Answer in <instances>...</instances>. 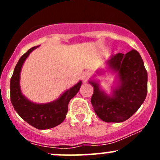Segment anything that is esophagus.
I'll return each instance as SVG.
<instances>
[{
	"mask_svg": "<svg viewBox=\"0 0 160 160\" xmlns=\"http://www.w3.org/2000/svg\"><path fill=\"white\" fill-rule=\"evenodd\" d=\"M90 76V72L89 71V70H86V71L82 72V81L84 82H86L88 80Z\"/></svg>",
	"mask_w": 160,
	"mask_h": 160,
	"instance_id": "1",
	"label": "esophagus"
}]
</instances>
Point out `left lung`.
<instances>
[{"mask_svg":"<svg viewBox=\"0 0 160 160\" xmlns=\"http://www.w3.org/2000/svg\"><path fill=\"white\" fill-rule=\"evenodd\" d=\"M107 69L116 73L117 84L108 94L100 89L96 80H90L94 87L91 103L94 112L107 122H122L135 114L143 103L148 93V72L140 54L135 49L112 55L107 61ZM98 70V74L103 73Z\"/></svg>","mask_w":160,"mask_h":160,"instance_id":"obj_1","label":"left lung"}]
</instances>
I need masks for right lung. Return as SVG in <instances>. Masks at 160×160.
I'll list each match as a JSON object with an SVG mask.
<instances>
[{
    "label": "right lung",
    "mask_w": 160,
    "mask_h": 160,
    "mask_svg": "<svg viewBox=\"0 0 160 160\" xmlns=\"http://www.w3.org/2000/svg\"><path fill=\"white\" fill-rule=\"evenodd\" d=\"M38 46L29 49L22 55L15 66L10 79V98L15 111L25 122L39 130L54 128L64 121L68 111V104L78 92L82 81L66 90L58 99L47 103H35L24 96L20 87V75L25 59Z\"/></svg>",
    "instance_id": "obj_1"
}]
</instances>
